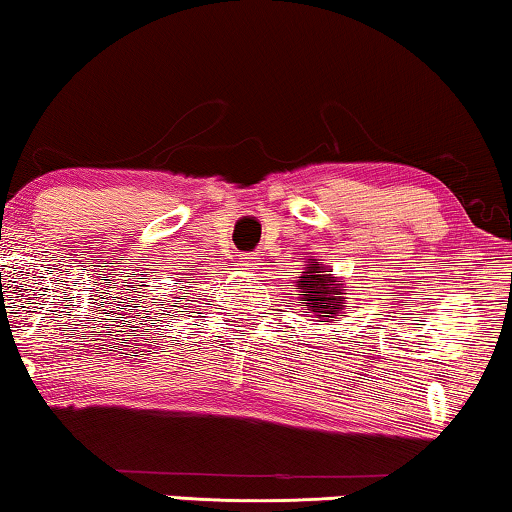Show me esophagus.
Here are the masks:
<instances>
[{"instance_id":"esophagus-1","label":"esophagus","mask_w":512,"mask_h":512,"mask_svg":"<svg viewBox=\"0 0 512 512\" xmlns=\"http://www.w3.org/2000/svg\"><path fill=\"white\" fill-rule=\"evenodd\" d=\"M258 258L254 256V254H244L242 258H240V268L244 270V272H256L258 270Z\"/></svg>"}]
</instances>
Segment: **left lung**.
Segmentation results:
<instances>
[{"label": "left lung", "mask_w": 512, "mask_h": 512, "mask_svg": "<svg viewBox=\"0 0 512 512\" xmlns=\"http://www.w3.org/2000/svg\"><path fill=\"white\" fill-rule=\"evenodd\" d=\"M291 296L317 319H331L335 324L345 317V286L333 277L331 265L319 263V258H307L303 275L296 279V293Z\"/></svg>", "instance_id": "left-lung-1"}]
</instances>
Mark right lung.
I'll use <instances>...</instances> for the list:
<instances>
[{"instance_id":"add662e5","label":"right lung","mask_w":512,"mask_h":512,"mask_svg":"<svg viewBox=\"0 0 512 512\" xmlns=\"http://www.w3.org/2000/svg\"><path fill=\"white\" fill-rule=\"evenodd\" d=\"M181 289H184V286H181ZM165 310H167V307H165Z\"/></svg>"}]
</instances>
